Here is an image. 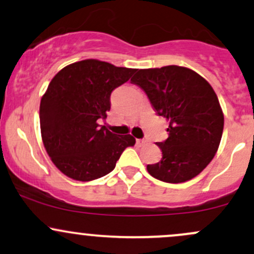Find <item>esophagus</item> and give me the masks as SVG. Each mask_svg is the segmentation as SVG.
Wrapping results in <instances>:
<instances>
[{
    "instance_id": "obj_1",
    "label": "esophagus",
    "mask_w": 254,
    "mask_h": 254,
    "mask_svg": "<svg viewBox=\"0 0 254 254\" xmlns=\"http://www.w3.org/2000/svg\"><path fill=\"white\" fill-rule=\"evenodd\" d=\"M145 143H147V141H145V139H136V144L138 145V147H143Z\"/></svg>"
}]
</instances>
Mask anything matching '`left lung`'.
<instances>
[{
    "mask_svg": "<svg viewBox=\"0 0 254 254\" xmlns=\"http://www.w3.org/2000/svg\"><path fill=\"white\" fill-rule=\"evenodd\" d=\"M131 83L144 90L155 112L170 124L168 138L156 143L161 160L148 165V173L171 184L197 177L214 159L223 132V112L210 83L179 65L137 69Z\"/></svg>",
    "mask_w": 254,
    "mask_h": 254,
    "instance_id": "1",
    "label": "left lung"
}]
</instances>
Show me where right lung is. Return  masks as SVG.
Here are the masks:
<instances>
[{"label": "right lung", "mask_w": 254, "mask_h": 254, "mask_svg": "<svg viewBox=\"0 0 254 254\" xmlns=\"http://www.w3.org/2000/svg\"><path fill=\"white\" fill-rule=\"evenodd\" d=\"M136 69L83 60L55 75L40 100V132L46 153L64 176L92 182L116 167L132 136H116L98 119L106 118L111 93Z\"/></svg>", "instance_id": "right-lung-1"}]
</instances>
